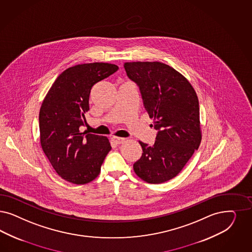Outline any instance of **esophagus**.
Instances as JSON below:
<instances>
[{"label":"esophagus","instance_id":"obj_1","mask_svg":"<svg viewBox=\"0 0 252 252\" xmlns=\"http://www.w3.org/2000/svg\"><path fill=\"white\" fill-rule=\"evenodd\" d=\"M112 140H113L115 144H120V143H122V142L125 140V139H124V138H120V137H115V136H113V137H112Z\"/></svg>","mask_w":252,"mask_h":252}]
</instances>
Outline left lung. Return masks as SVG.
<instances>
[{
	"label": "left lung",
	"instance_id": "left-lung-1",
	"mask_svg": "<svg viewBox=\"0 0 252 252\" xmlns=\"http://www.w3.org/2000/svg\"><path fill=\"white\" fill-rule=\"evenodd\" d=\"M124 67L139 87L157 131L154 146L139 141L143 153L134 171L146 183H165L182 171L199 147L197 95L185 77L162 62H126Z\"/></svg>",
	"mask_w": 252,
	"mask_h": 252
}]
</instances>
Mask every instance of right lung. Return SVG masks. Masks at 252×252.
Instances as JSON below:
<instances>
[{
	"label": "right lung",
	"mask_w": 252,
	"mask_h": 252,
	"mask_svg": "<svg viewBox=\"0 0 252 252\" xmlns=\"http://www.w3.org/2000/svg\"><path fill=\"white\" fill-rule=\"evenodd\" d=\"M118 69L103 62L70 67L56 79L43 101L39 113L41 145L56 172L69 183L95 180L112 149L106 137L79 128L85 126L91 88Z\"/></svg>",
	"instance_id": "right-lung-1"
}]
</instances>
